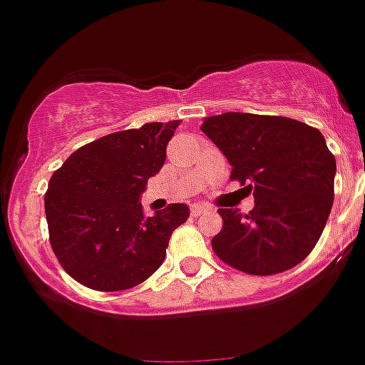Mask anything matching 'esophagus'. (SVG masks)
Returning <instances> with one entry per match:
<instances>
[{"label":"esophagus","mask_w":365,"mask_h":365,"mask_svg":"<svg viewBox=\"0 0 365 365\" xmlns=\"http://www.w3.org/2000/svg\"><path fill=\"white\" fill-rule=\"evenodd\" d=\"M207 211H211V209H209L207 205H200V204L191 205V215H192V217H200V215L207 213Z\"/></svg>","instance_id":"esophagus-1"}]
</instances>
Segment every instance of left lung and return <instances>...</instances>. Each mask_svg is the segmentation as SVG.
Wrapping results in <instances>:
<instances>
[{"label":"left lung","mask_w":365,"mask_h":365,"mask_svg":"<svg viewBox=\"0 0 365 365\" xmlns=\"http://www.w3.org/2000/svg\"><path fill=\"white\" fill-rule=\"evenodd\" d=\"M200 130L230 161L231 180L248 183V215L220 207L224 226L213 250L226 264L272 275L312 252L334 200L336 160L319 130L287 117L227 112Z\"/></svg>","instance_id":"obj_1"}]
</instances>
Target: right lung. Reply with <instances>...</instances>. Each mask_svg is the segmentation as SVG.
I'll return each instance as SVG.
<instances>
[{
  "instance_id": "add662e5",
  "label": "right lung",
  "mask_w": 365,
  "mask_h": 365,
  "mask_svg": "<svg viewBox=\"0 0 365 365\" xmlns=\"http://www.w3.org/2000/svg\"><path fill=\"white\" fill-rule=\"evenodd\" d=\"M180 121L147 123L91 141L51 176L46 217L53 252L84 287L103 292L143 283L163 264L189 205L143 215L141 195L167 158Z\"/></svg>"
}]
</instances>
